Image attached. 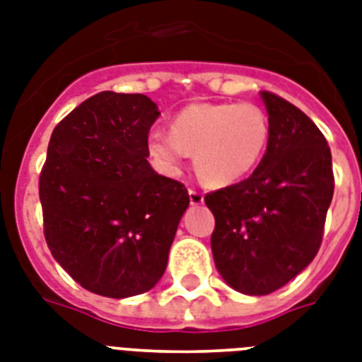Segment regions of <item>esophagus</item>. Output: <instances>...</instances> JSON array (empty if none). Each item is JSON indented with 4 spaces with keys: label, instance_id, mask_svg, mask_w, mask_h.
Here are the masks:
<instances>
[{
    "label": "esophagus",
    "instance_id": "obj_1",
    "mask_svg": "<svg viewBox=\"0 0 362 362\" xmlns=\"http://www.w3.org/2000/svg\"><path fill=\"white\" fill-rule=\"evenodd\" d=\"M189 203L193 204V206H199V204L204 203V195L201 192H197V189H189Z\"/></svg>",
    "mask_w": 362,
    "mask_h": 362
}]
</instances>
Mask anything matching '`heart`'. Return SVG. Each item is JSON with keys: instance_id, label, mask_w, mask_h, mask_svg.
Returning a JSON list of instances; mask_svg holds the SVG:
<instances>
[{"instance_id": "b5f03b06", "label": "heart", "mask_w": 362, "mask_h": 362, "mask_svg": "<svg viewBox=\"0 0 362 362\" xmlns=\"http://www.w3.org/2000/svg\"><path fill=\"white\" fill-rule=\"evenodd\" d=\"M269 135V118L257 105L193 103L176 115L173 131H150L146 144L150 158L165 175H180L193 152L199 175L210 186L226 187L257 167Z\"/></svg>"}]
</instances>
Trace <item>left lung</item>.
Masks as SVG:
<instances>
[{"instance_id": "obj_1", "label": "left lung", "mask_w": 362, "mask_h": 362, "mask_svg": "<svg viewBox=\"0 0 362 362\" xmlns=\"http://www.w3.org/2000/svg\"><path fill=\"white\" fill-rule=\"evenodd\" d=\"M259 95L270 127L263 159L250 178L204 197L216 218V269L244 295H269L312 263L334 192L331 148L317 125L286 99Z\"/></svg>"}]
</instances>
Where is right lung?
<instances>
[{
	"instance_id": "right-lung-1",
	"label": "right lung",
	"mask_w": 362,
	"mask_h": 362,
	"mask_svg": "<svg viewBox=\"0 0 362 362\" xmlns=\"http://www.w3.org/2000/svg\"><path fill=\"white\" fill-rule=\"evenodd\" d=\"M159 109L142 93L101 92L56 125L39 178L45 238L67 274L110 298L150 291L189 206L184 184L148 163Z\"/></svg>"
}]
</instances>
